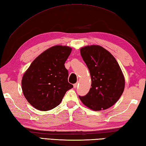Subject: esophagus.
I'll return each mask as SVG.
<instances>
[{
	"instance_id": "1",
	"label": "esophagus",
	"mask_w": 146,
	"mask_h": 146,
	"mask_svg": "<svg viewBox=\"0 0 146 146\" xmlns=\"http://www.w3.org/2000/svg\"><path fill=\"white\" fill-rule=\"evenodd\" d=\"M78 83L77 82V83H76V84H75L73 85V87H74V88H76V87H78Z\"/></svg>"
}]
</instances>
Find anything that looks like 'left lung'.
Here are the masks:
<instances>
[{"label":"left lung","mask_w":146,"mask_h":146,"mask_svg":"<svg viewBox=\"0 0 146 146\" xmlns=\"http://www.w3.org/2000/svg\"><path fill=\"white\" fill-rule=\"evenodd\" d=\"M82 59L88 68L91 77V88L81 102L91 109L105 110L120 98L125 80L117 60L110 53L99 45L80 48Z\"/></svg>","instance_id":"obj_1"}]
</instances>
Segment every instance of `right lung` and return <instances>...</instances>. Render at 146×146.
<instances>
[{"mask_svg":"<svg viewBox=\"0 0 146 146\" xmlns=\"http://www.w3.org/2000/svg\"><path fill=\"white\" fill-rule=\"evenodd\" d=\"M71 48L56 45L37 57L22 80L23 95L28 102L41 111L52 110L62 102L66 91L73 88L68 82L64 63Z\"/></svg>","mask_w":146,"mask_h":146,"instance_id":"add662e5","label":"right lung"}]
</instances>
